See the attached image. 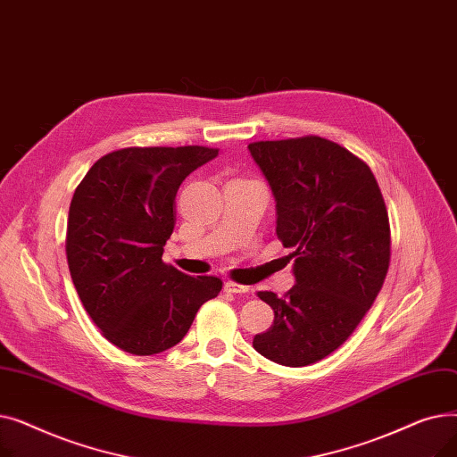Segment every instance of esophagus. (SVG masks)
<instances>
[{
	"instance_id": "34e87169",
	"label": "esophagus",
	"mask_w": 457,
	"mask_h": 457,
	"mask_svg": "<svg viewBox=\"0 0 457 457\" xmlns=\"http://www.w3.org/2000/svg\"><path fill=\"white\" fill-rule=\"evenodd\" d=\"M224 291L226 293H233V295H246V293H250V287L241 285V283H235V281H228L224 285Z\"/></svg>"
}]
</instances>
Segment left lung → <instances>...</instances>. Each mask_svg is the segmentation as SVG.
Listing matches in <instances>:
<instances>
[{
    "label": "left lung",
    "mask_w": 457,
    "mask_h": 457,
    "mask_svg": "<svg viewBox=\"0 0 457 457\" xmlns=\"http://www.w3.org/2000/svg\"><path fill=\"white\" fill-rule=\"evenodd\" d=\"M248 150L276 198V233L293 248L296 285L257 296L274 324L253 348L274 363L305 367L337 350L367 315L391 261L386 202L369 168L322 137L259 140Z\"/></svg>",
    "instance_id": "left-lung-1"
}]
</instances>
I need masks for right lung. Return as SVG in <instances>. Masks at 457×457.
Wrapping results in <instances>:
<instances>
[{
    "mask_svg": "<svg viewBox=\"0 0 457 457\" xmlns=\"http://www.w3.org/2000/svg\"><path fill=\"white\" fill-rule=\"evenodd\" d=\"M216 148H122L92 164L68 211L66 259L83 307L104 337L133 355L176 346L198 309L219 296L214 276L162 261L183 179Z\"/></svg>",
    "mask_w": 457,
    "mask_h": 457,
    "instance_id": "1",
    "label": "right lung"
}]
</instances>
